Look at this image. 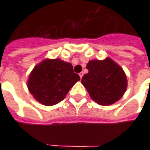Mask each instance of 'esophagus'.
Wrapping results in <instances>:
<instances>
[{"label": "esophagus", "mask_w": 150, "mask_h": 150, "mask_svg": "<svg viewBox=\"0 0 150 150\" xmlns=\"http://www.w3.org/2000/svg\"><path fill=\"white\" fill-rule=\"evenodd\" d=\"M79 76H80V78L82 79V76H83V72H82H82H80V73H79Z\"/></svg>", "instance_id": "1"}]
</instances>
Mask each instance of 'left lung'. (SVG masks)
Masks as SVG:
<instances>
[{
	"instance_id": "obj_1",
	"label": "left lung",
	"mask_w": 150,
	"mask_h": 150,
	"mask_svg": "<svg viewBox=\"0 0 150 150\" xmlns=\"http://www.w3.org/2000/svg\"><path fill=\"white\" fill-rule=\"evenodd\" d=\"M86 68L89 72L83 75L82 83L95 102L110 105L122 97L127 89V79L117 64L110 58L93 60Z\"/></svg>"
}]
</instances>
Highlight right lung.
Segmentation results:
<instances>
[{"mask_svg":"<svg viewBox=\"0 0 150 150\" xmlns=\"http://www.w3.org/2000/svg\"><path fill=\"white\" fill-rule=\"evenodd\" d=\"M79 80L71 64L60 59H47L33 68L28 80V88L37 101L53 106L65 98L71 88Z\"/></svg>","mask_w":150,"mask_h":150,"instance_id":"1","label":"right lung"}]
</instances>
